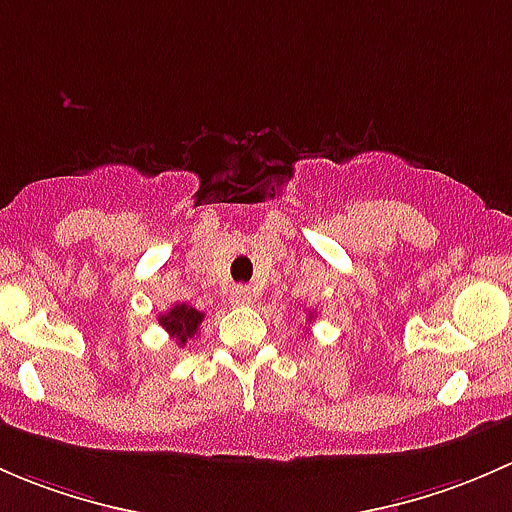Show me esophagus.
Instances as JSON below:
<instances>
[{
	"instance_id": "34e87169",
	"label": "esophagus",
	"mask_w": 512,
	"mask_h": 512,
	"mask_svg": "<svg viewBox=\"0 0 512 512\" xmlns=\"http://www.w3.org/2000/svg\"><path fill=\"white\" fill-rule=\"evenodd\" d=\"M251 300H254V295H251L249 286H236L234 291H231V303L234 305H249Z\"/></svg>"
}]
</instances>
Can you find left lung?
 <instances>
[{
    "mask_svg": "<svg viewBox=\"0 0 512 512\" xmlns=\"http://www.w3.org/2000/svg\"><path fill=\"white\" fill-rule=\"evenodd\" d=\"M310 318H315V315H313V313H310Z\"/></svg>",
    "mask_w": 512,
    "mask_h": 512,
    "instance_id": "left-lung-1",
    "label": "left lung"
}]
</instances>
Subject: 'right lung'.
Masks as SVG:
<instances>
[{"instance_id":"1","label":"right lung","mask_w":512,"mask_h":512,"mask_svg":"<svg viewBox=\"0 0 512 512\" xmlns=\"http://www.w3.org/2000/svg\"><path fill=\"white\" fill-rule=\"evenodd\" d=\"M202 320L204 313H199L197 308H192V305L187 303L172 305L165 315H160V325L170 333L172 340H177L179 347H184L189 337L197 335Z\"/></svg>"}]
</instances>
